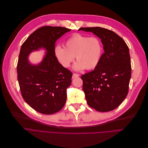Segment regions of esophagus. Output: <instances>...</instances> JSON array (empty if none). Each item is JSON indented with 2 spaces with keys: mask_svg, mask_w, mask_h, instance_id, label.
<instances>
[{
  "mask_svg": "<svg viewBox=\"0 0 148 148\" xmlns=\"http://www.w3.org/2000/svg\"><path fill=\"white\" fill-rule=\"evenodd\" d=\"M79 76V74H77V73H73V76H72V78L74 79V78H78V77Z\"/></svg>",
  "mask_w": 148,
  "mask_h": 148,
  "instance_id": "1",
  "label": "esophagus"
}]
</instances>
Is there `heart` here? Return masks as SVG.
<instances>
[{"label": "heart", "mask_w": 148, "mask_h": 148, "mask_svg": "<svg viewBox=\"0 0 148 148\" xmlns=\"http://www.w3.org/2000/svg\"><path fill=\"white\" fill-rule=\"evenodd\" d=\"M102 43L96 37H88L79 34H73L66 40L64 47L58 45L54 48V55L60 64L67 68L75 57L78 61L74 66L77 70L95 69L101 61Z\"/></svg>", "instance_id": "obj_1"}]
</instances>
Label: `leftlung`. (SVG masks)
I'll use <instances>...</instances> for the list:
<instances>
[{"label": "left lung", "instance_id": "obj_1", "mask_svg": "<svg viewBox=\"0 0 148 148\" xmlns=\"http://www.w3.org/2000/svg\"><path fill=\"white\" fill-rule=\"evenodd\" d=\"M101 39L104 53L95 70L82 75V88L90 107L100 112L116 109L128 93L131 76L129 48L117 34L101 27H81Z\"/></svg>", "mask_w": 148, "mask_h": 148}]
</instances>
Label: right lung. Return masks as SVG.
I'll return each instance as SVG.
<instances>
[{
    "instance_id": "1",
    "label": "right lung",
    "mask_w": 148,
    "mask_h": 148,
    "mask_svg": "<svg viewBox=\"0 0 148 148\" xmlns=\"http://www.w3.org/2000/svg\"><path fill=\"white\" fill-rule=\"evenodd\" d=\"M70 31L63 27H41L21 47L17 66L21 94L30 107L41 114H54L65 105L66 90L71 84L73 73L60 64L53 51L56 41ZM41 47L48 51L44 60L38 65H31L28 55Z\"/></svg>"
}]
</instances>
